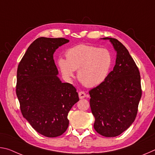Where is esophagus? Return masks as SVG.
<instances>
[{
	"instance_id": "esophagus-1",
	"label": "esophagus",
	"mask_w": 155,
	"mask_h": 155,
	"mask_svg": "<svg viewBox=\"0 0 155 155\" xmlns=\"http://www.w3.org/2000/svg\"><path fill=\"white\" fill-rule=\"evenodd\" d=\"M78 96H79L80 99L85 98L86 97V94L84 92V91H79V92H78Z\"/></svg>"
}]
</instances>
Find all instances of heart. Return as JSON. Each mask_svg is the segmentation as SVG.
Segmentation results:
<instances>
[{"label":"heart","mask_w":155,"mask_h":155,"mask_svg":"<svg viewBox=\"0 0 155 155\" xmlns=\"http://www.w3.org/2000/svg\"><path fill=\"white\" fill-rule=\"evenodd\" d=\"M66 59L60 58L58 64L65 78H71L74 70L83 85L94 87L103 82L110 70L112 57L109 51L93 46L78 44L68 49Z\"/></svg>","instance_id":"obj_1"}]
</instances>
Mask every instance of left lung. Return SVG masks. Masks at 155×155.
<instances>
[{"label": "left lung", "instance_id": "8db88e82", "mask_svg": "<svg viewBox=\"0 0 155 155\" xmlns=\"http://www.w3.org/2000/svg\"><path fill=\"white\" fill-rule=\"evenodd\" d=\"M109 40L117 52L114 70L89 91L95 117L94 128L100 135L116 137L130 127L137 116L141 97L140 71L128 50L115 38Z\"/></svg>", "mask_w": 155, "mask_h": 155}]
</instances>
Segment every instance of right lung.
I'll return each instance as SVG.
<instances>
[{
    "instance_id": "1",
    "label": "right lung",
    "mask_w": 155,
    "mask_h": 155,
    "mask_svg": "<svg viewBox=\"0 0 155 155\" xmlns=\"http://www.w3.org/2000/svg\"><path fill=\"white\" fill-rule=\"evenodd\" d=\"M67 39L39 38L28 47L17 70L16 95L23 117L48 137L61 135L69 125L68 112L79 101L72 84L62 83L53 54Z\"/></svg>"
}]
</instances>
